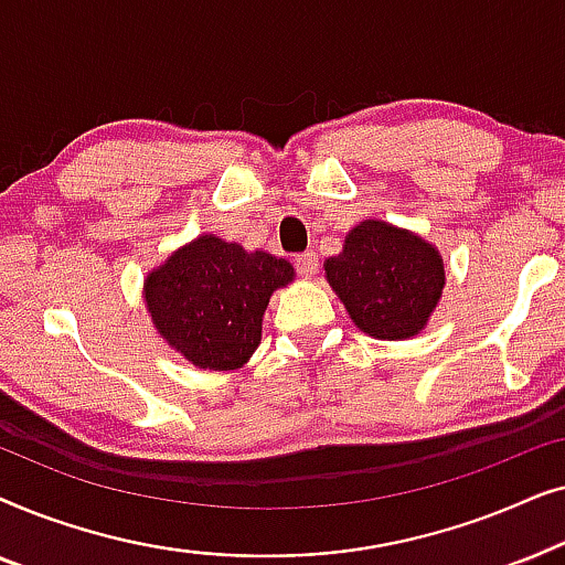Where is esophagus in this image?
<instances>
[{
	"label": "esophagus",
	"instance_id": "esophagus-1",
	"mask_svg": "<svg viewBox=\"0 0 565 565\" xmlns=\"http://www.w3.org/2000/svg\"><path fill=\"white\" fill-rule=\"evenodd\" d=\"M316 269H319V257L316 252H303L296 257V273L300 277H313Z\"/></svg>",
	"mask_w": 565,
	"mask_h": 565
}]
</instances>
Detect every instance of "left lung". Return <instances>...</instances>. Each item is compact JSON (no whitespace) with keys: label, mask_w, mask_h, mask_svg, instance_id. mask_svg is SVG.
<instances>
[{"label":"left lung","mask_w":565,"mask_h":565,"mask_svg":"<svg viewBox=\"0 0 565 565\" xmlns=\"http://www.w3.org/2000/svg\"><path fill=\"white\" fill-rule=\"evenodd\" d=\"M323 269L354 327L391 342L419 334L445 288L435 246L383 221H362Z\"/></svg>","instance_id":"1"}]
</instances>
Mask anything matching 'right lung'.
Segmentation results:
<instances>
[{"label":"right lung","instance_id":"1","mask_svg":"<svg viewBox=\"0 0 565 565\" xmlns=\"http://www.w3.org/2000/svg\"><path fill=\"white\" fill-rule=\"evenodd\" d=\"M290 280V262L200 236L146 277L143 292L159 334L184 360L205 370H236L259 347L273 290Z\"/></svg>","mask_w":565,"mask_h":565}]
</instances>
